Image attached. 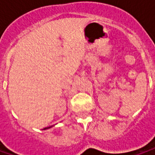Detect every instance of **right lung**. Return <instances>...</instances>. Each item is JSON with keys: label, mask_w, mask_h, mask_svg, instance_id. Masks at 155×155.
<instances>
[{"label": "right lung", "mask_w": 155, "mask_h": 155, "mask_svg": "<svg viewBox=\"0 0 155 155\" xmlns=\"http://www.w3.org/2000/svg\"><path fill=\"white\" fill-rule=\"evenodd\" d=\"M51 126H50V127H47V128H44V129H46V128H51Z\"/></svg>", "instance_id": "add662e5"}]
</instances>
